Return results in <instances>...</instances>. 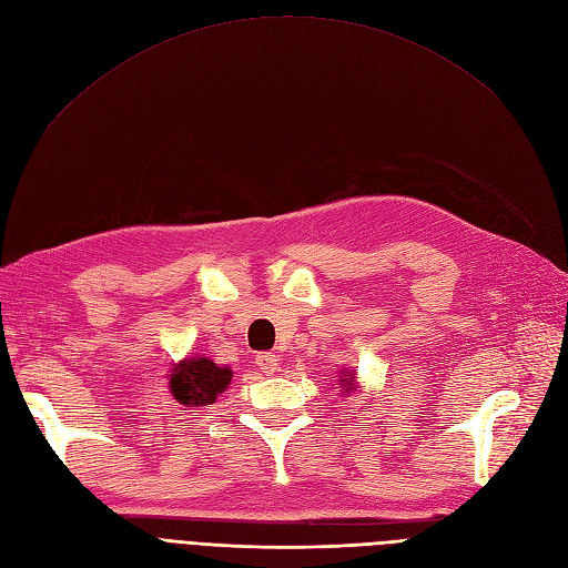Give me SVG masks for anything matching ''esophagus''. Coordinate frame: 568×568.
Returning a JSON list of instances; mask_svg holds the SVG:
<instances>
[{
    "label": "esophagus",
    "mask_w": 568,
    "mask_h": 568,
    "mask_svg": "<svg viewBox=\"0 0 568 568\" xmlns=\"http://www.w3.org/2000/svg\"><path fill=\"white\" fill-rule=\"evenodd\" d=\"M255 365L261 367L263 374L280 372V359H277V355H274V353H257L255 355Z\"/></svg>",
    "instance_id": "obj_1"
}]
</instances>
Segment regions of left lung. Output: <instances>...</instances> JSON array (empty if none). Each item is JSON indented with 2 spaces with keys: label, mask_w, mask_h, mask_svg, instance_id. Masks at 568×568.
I'll list each match as a JSON object with an SVG mask.
<instances>
[{
  "label": "left lung",
  "mask_w": 568,
  "mask_h": 568,
  "mask_svg": "<svg viewBox=\"0 0 568 568\" xmlns=\"http://www.w3.org/2000/svg\"><path fill=\"white\" fill-rule=\"evenodd\" d=\"M343 376H346V379H343V388L351 390V386H353V379H355V376H351V374H343Z\"/></svg>",
  "instance_id": "8db88e82"
}]
</instances>
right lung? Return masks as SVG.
I'll return each instance as SVG.
<instances>
[{"instance_id":"obj_1","label":"right lung","mask_w":568,"mask_h":568,"mask_svg":"<svg viewBox=\"0 0 568 568\" xmlns=\"http://www.w3.org/2000/svg\"><path fill=\"white\" fill-rule=\"evenodd\" d=\"M170 390L182 405H213L232 379L230 367H217L209 357H189L173 369Z\"/></svg>"}]
</instances>
